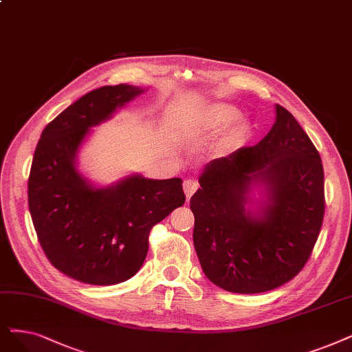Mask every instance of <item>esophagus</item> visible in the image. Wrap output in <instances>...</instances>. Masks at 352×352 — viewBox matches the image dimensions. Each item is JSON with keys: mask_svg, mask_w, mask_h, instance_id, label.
Masks as SVG:
<instances>
[{"mask_svg": "<svg viewBox=\"0 0 352 352\" xmlns=\"http://www.w3.org/2000/svg\"><path fill=\"white\" fill-rule=\"evenodd\" d=\"M198 188H199V184H198V180H196V179H185L184 180V190H185V195H186L188 199L196 190H198Z\"/></svg>", "mask_w": 352, "mask_h": 352, "instance_id": "1", "label": "esophagus"}]
</instances>
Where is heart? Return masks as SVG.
<instances>
[{"label":"heart","instance_id":"1","mask_svg":"<svg viewBox=\"0 0 352 352\" xmlns=\"http://www.w3.org/2000/svg\"><path fill=\"white\" fill-rule=\"evenodd\" d=\"M238 116V111L230 105L225 104H215L210 105L204 112V124L208 127H221L235 120Z\"/></svg>","mask_w":352,"mask_h":352}]
</instances>
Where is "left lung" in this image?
<instances>
[{"label": "left lung", "instance_id": "left-lung-1", "mask_svg": "<svg viewBox=\"0 0 352 352\" xmlns=\"http://www.w3.org/2000/svg\"><path fill=\"white\" fill-rule=\"evenodd\" d=\"M274 108V124L261 142L209 162L190 198L202 270L232 293L289 282L303 269L322 227L320 156L290 112Z\"/></svg>", "mask_w": 352, "mask_h": 352}]
</instances>
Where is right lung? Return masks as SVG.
<instances>
[{"label": "right lung", "mask_w": 352, "mask_h": 352, "mask_svg": "<svg viewBox=\"0 0 352 352\" xmlns=\"http://www.w3.org/2000/svg\"><path fill=\"white\" fill-rule=\"evenodd\" d=\"M144 92L121 83L83 95L37 143L29 177L34 230L49 261L78 282L111 286L131 278L146 260L153 225L185 204L180 177L133 173L101 186L79 170L92 129Z\"/></svg>", "instance_id": "right-lung-1"}]
</instances>
